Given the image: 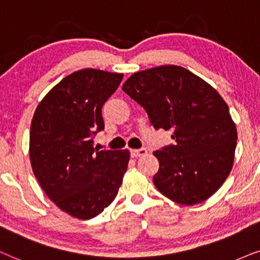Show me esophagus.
<instances>
[{
	"instance_id": "esophagus-1",
	"label": "esophagus",
	"mask_w": 260,
	"mask_h": 260,
	"mask_svg": "<svg viewBox=\"0 0 260 260\" xmlns=\"http://www.w3.org/2000/svg\"><path fill=\"white\" fill-rule=\"evenodd\" d=\"M147 153L146 148H139V150H131V155L133 158H138V157H143Z\"/></svg>"
}]
</instances>
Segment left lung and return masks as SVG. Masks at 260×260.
Returning a JSON list of instances; mask_svg holds the SVG:
<instances>
[{
  "mask_svg": "<svg viewBox=\"0 0 260 260\" xmlns=\"http://www.w3.org/2000/svg\"><path fill=\"white\" fill-rule=\"evenodd\" d=\"M122 90L146 110L154 129L170 131L175 144L153 152V183L162 195L192 206L216 192L230 175L237 128L219 92L177 65L136 72Z\"/></svg>",
  "mask_w": 260,
  "mask_h": 260,
  "instance_id": "left-lung-1",
  "label": "left lung"
}]
</instances>
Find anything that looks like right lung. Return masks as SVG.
Segmentation results:
<instances>
[{"instance_id":"obj_1","label":"right lung","mask_w":260,"mask_h":260,"mask_svg":"<svg viewBox=\"0 0 260 260\" xmlns=\"http://www.w3.org/2000/svg\"><path fill=\"white\" fill-rule=\"evenodd\" d=\"M122 74L84 69L52 88L37 107L29 132L33 174L45 193L71 216L89 220L113 202L129 151L94 147L105 129L102 107Z\"/></svg>"}]
</instances>
